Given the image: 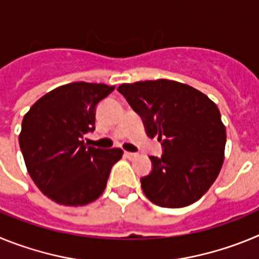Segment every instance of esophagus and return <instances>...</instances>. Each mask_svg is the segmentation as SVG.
<instances>
[{"mask_svg":"<svg viewBox=\"0 0 259 259\" xmlns=\"http://www.w3.org/2000/svg\"><path fill=\"white\" fill-rule=\"evenodd\" d=\"M124 155L128 158V159H132V158L137 157L136 153H132V152H124Z\"/></svg>","mask_w":259,"mask_h":259,"instance_id":"34e87169","label":"esophagus"}]
</instances>
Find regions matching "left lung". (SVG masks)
<instances>
[{
	"instance_id": "obj_1",
	"label": "left lung",
	"mask_w": 259,
	"mask_h": 259,
	"mask_svg": "<svg viewBox=\"0 0 259 259\" xmlns=\"http://www.w3.org/2000/svg\"><path fill=\"white\" fill-rule=\"evenodd\" d=\"M141 116L146 135L158 136L162 157H149L141 178L144 194L162 207H184L200 200L218 178L224 161L226 127L217 105L200 91L158 79L118 87Z\"/></svg>"
}]
</instances>
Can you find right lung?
<instances>
[{
  "instance_id": "right-lung-1",
  "label": "right lung",
  "mask_w": 259,
  "mask_h": 259,
  "mask_svg": "<svg viewBox=\"0 0 259 259\" xmlns=\"http://www.w3.org/2000/svg\"><path fill=\"white\" fill-rule=\"evenodd\" d=\"M115 87L76 81L53 89L32 105L22 122L19 145L32 180L65 206H83L105 191L123 150L87 146L96 107Z\"/></svg>"
}]
</instances>
